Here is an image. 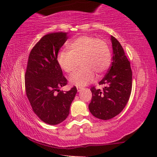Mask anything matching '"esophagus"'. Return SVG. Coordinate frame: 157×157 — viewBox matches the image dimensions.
<instances>
[{"label":"esophagus","mask_w":157,"mask_h":157,"mask_svg":"<svg viewBox=\"0 0 157 157\" xmlns=\"http://www.w3.org/2000/svg\"><path fill=\"white\" fill-rule=\"evenodd\" d=\"M84 88L83 87H81V86H77V90H78V92H79V91H81L82 89H83Z\"/></svg>","instance_id":"obj_1"}]
</instances>
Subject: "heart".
<instances>
[{"label":"heart","mask_w":157,"mask_h":157,"mask_svg":"<svg viewBox=\"0 0 157 157\" xmlns=\"http://www.w3.org/2000/svg\"><path fill=\"white\" fill-rule=\"evenodd\" d=\"M68 51L62 50L57 56L60 68L67 73L75 70L78 61L82 66L69 78L72 84L83 86L91 83L95 73L101 75L109 68L111 52L107 43L89 35H82L67 44Z\"/></svg>","instance_id":"b5f03b06"}]
</instances>
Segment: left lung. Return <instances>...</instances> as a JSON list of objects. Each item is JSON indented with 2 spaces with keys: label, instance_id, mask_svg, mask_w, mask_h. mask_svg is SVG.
I'll return each instance as SVG.
<instances>
[{
  "label": "left lung",
  "instance_id": "8db88e82",
  "mask_svg": "<svg viewBox=\"0 0 157 157\" xmlns=\"http://www.w3.org/2000/svg\"><path fill=\"white\" fill-rule=\"evenodd\" d=\"M113 57L111 67L99 82L105 85L102 90L91 87L92 98L89 109L92 115L102 120H109L120 113L131 95L132 72L121 44L111 36Z\"/></svg>",
  "mask_w": 157,
  "mask_h": 157
}]
</instances>
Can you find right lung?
<instances>
[{"mask_svg":"<svg viewBox=\"0 0 157 157\" xmlns=\"http://www.w3.org/2000/svg\"><path fill=\"white\" fill-rule=\"evenodd\" d=\"M67 34L52 33L42 37L31 50L25 75L26 95L33 111L52 125L67 118L77 94L75 86L66 92L59 90L67 84V79L57 64V56Z\"/></svg>","mask_w":157,"mask_h":157,"instance_id":"add662e5","label":"right lung"}]
</instances>
